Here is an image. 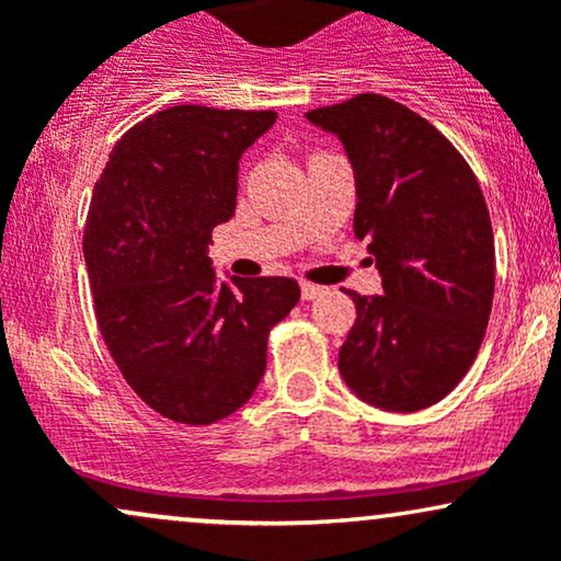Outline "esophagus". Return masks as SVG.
<instances>
[{
    "mask_svg": "<svg viewBox=\"0 0 561 561\" xmlns=\"http://www.w3.org/2000/svg\"><path fill=\"white\" fill-rule=\"evenodd\" d=\"M327 293V287H319V285H311V282H300V295L302 300H317L321 295Z\"/></svg>",
    "mask_w": 561,
    "mask_h": 561,
    "instance_id": "esophagus-1",
    "label": "esophagus"
}]
</instances>
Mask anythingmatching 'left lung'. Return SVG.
Here are the masks:
<instances>
[{"label": "left lung", "instance_id": "left-lung-1", "mask_svg": "<svg viewBox=\"0 0 561 561\" xmlns=\"http://www.w3.org/2000/svg\"><path fill=\"white\" fill-rule=\"evenodd\" d=\"M306 118L343 141L353 231L382 276V295L347 293L356 321L340 375L377 409H427L467 375L491 317L495 248L478 179L433 124L390 96L358 94Z\"/></svg>", "mask_w": 561, "mask_h": 561}]
</instances>
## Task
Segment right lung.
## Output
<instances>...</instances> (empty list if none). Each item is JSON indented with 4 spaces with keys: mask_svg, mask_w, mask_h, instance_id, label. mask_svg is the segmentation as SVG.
I'll return each instance as SVG.
<instances>
[{
    "mask_svg": "<svg viewBox=\"0 0 561 561\" xmlns=\"http://www.w3.org/2000/svg\"><path fill=\"white\" fill-rule=\"evenodd\" d=\"M274 111L176 105L115 141L94 184L83 261L94 313L131 390L165 420L214 424L250 401L268 330L300 300L289 276H229L210 231L234 216L242 152Z\"/></svg>",
    "mask_w": 561,
    "mask_h": 561,
    "instance_id": "right-lung-1",
    "label": "right lung"
}]
</instances>
